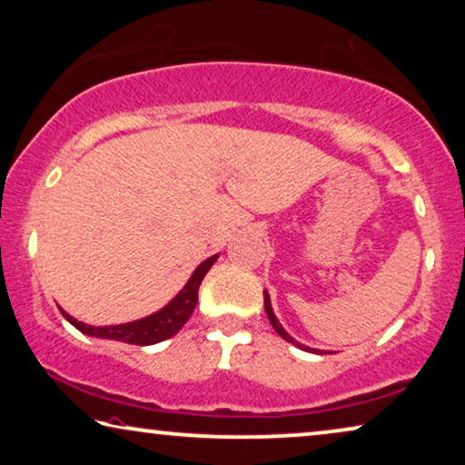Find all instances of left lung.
I'll use <instances>...</instances> for the list:
<instances>
[{
	"label": "left lung",
	"mask_w": 465,
	"mask_h": 465,
	"mask_svg": "<svg viewBox=\"0 0 465 465\" xmlns=\"http://www.w3.org/2000/svg\"><path fill=\"white\" fill-rule=\"evenodd\" d=\"M264 311H266V317H269V322H271V326L275 328V332L282 336L283 341H288V342H292V345H296L298 349H302V351H311V353H322L320 349H311V347H307V345H302V342H298V341H294L292 339V336L285 332V328L282 326V323H279V320L275 317V313H272V307H271V296H269V292L264 290Z\"/></svg>",
	"instance_id": "1"
}]
</instances>
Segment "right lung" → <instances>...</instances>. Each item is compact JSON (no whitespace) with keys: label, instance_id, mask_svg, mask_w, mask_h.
Wrapping results in <instances>:
<instances>
[{"label":"right lung","instance_id":"add662e5","mask_svg":"<svg viewBox=\"0 0 465 465\" xmlns=\"http://www.w3.org/2000/svg\"><path fill=\"white\" fill-rule=\"evenodd\" d=\"M215 260H218V253L203 260V262L194 269L193 275H190L188 283L183 285L180 294H177L173 301H169L161 311H156V313H152L148 317H142V320L118 323V326H88V323L78 322L63 309L61 313L72 326H75L80 332H84L88 336L129 342V345H154V342L167 341L173 334L180 332L183 323L190 320L196 302H199V285L203 282V277L207 275V271L213 266Z\"/></svg>","mask_w":465,"mask_h":465}]
</instances>
